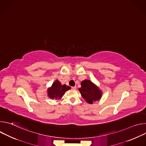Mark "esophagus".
<instances>
[{
    "label": "esophagus",
    "instance_id": "esophagus-1",
    "mask_svg": "<svg viewBox=\"0 0 146 146\" xmlns=\"http://www.w3.org/2000/svg\"><path fill=\"white\" fill-rule=\"evenodd\" d=\"M72 89L73 90H75L76 89V86H74V87H72Z\"/></svg>",
    "mask_w": 146,
    "mask_h": 146
}]
</instances>
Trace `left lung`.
I'll use <instances>...</instances> for the list:
<instances>
[{
	"label": "left lung",
	"instance_id": "obj_1",
	"mask_svg": "<svg viewBox=\"0 0 146 146\" xmlns=\"http://www.w3.org/2000/svg\"><path fill=\"white\" fill-rule=\"evenodd\" d=\"M81 88H78L80 94L85 100L92 104L95 101H98L102 96V91L89 80H85L81 82Z\"/></svg>",
	"mask_w": 146,
	"mask_h": 146
}]
</instances>
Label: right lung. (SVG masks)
Masks as SVG:
<instances>
[{
	"label": "right lung",
	"instance_id": "add662e5",
	"mask_svg": "<svg viewBox=\"0 0 146 146\" xmlns=\"http://www.w3.org/2000/svg\"><path fill=\"white\" fill-rule=\"evenodd\" d=\"M71 88L66 84L62 85L61 83L56 80L52 86L47 90L48 96L51 99H59L65 94V92Z\"/></svg>",
	"mask_w": 146,
	"mask_h": 146
}]
</instances>
